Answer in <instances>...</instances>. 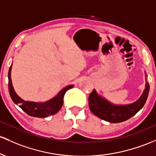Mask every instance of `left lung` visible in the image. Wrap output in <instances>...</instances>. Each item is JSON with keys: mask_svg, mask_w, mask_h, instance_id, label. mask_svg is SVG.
<instances>
[{"mask_svg": "<svg viewBox=\"0 0 156 156\" xmlns=\"http://www.w3.org/2000/svg\"><path fill=\"white\" fill-rule=\"evenodd\" d=\"M150 85L146 88L140 98L133 104L124 106L113 105L98 95L95 90L89 95V107L95 115L110 123H120L126 121L135 115L144 107L147 99Z\"/></svg>", "mask_w": 156, "mask_h": 156, "instance_id": "obj_1", "label": "left lung"}]
</instances>
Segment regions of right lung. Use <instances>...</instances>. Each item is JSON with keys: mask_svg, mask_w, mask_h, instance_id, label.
I'll list each match as a JSON object with an SVG mask.
<instances>
[{"mask_svg": "<svg viewBox=\"0 0 156 156\" xmlns=\"http://www.w3.org/2000/svg\"><path fill=\"white\" fill-rule=\"evenodd\" d=\"M11 69L12 65L10 66L8 73L9 92L11 98L12 99L15 104L19 105L22 110H23L26 113L28 114L29 115L32 116V117L46 118L57 113L61 109L63 103H64L63 99H64V96L66 92L73 87V85H69V86L64 87L63 90H61L59 92V93L55 97L46 102L37 103V102L26 101L22 100L19 96H18V95L15 93L14 89H13L11 80Z\"/></svg>", "mask_w": 156, "mask_h": 156, "instance_id": "right-lung-1", "label": "right lung"}]
</instances>
